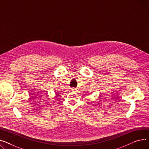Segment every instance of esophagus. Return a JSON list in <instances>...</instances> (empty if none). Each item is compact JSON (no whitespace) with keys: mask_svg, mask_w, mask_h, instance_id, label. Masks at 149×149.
<instances>
[{"mask_svg":"<svg viewBox=\"0 0 149 149\" xmlns=\"http://www.w3.org/2000/svg\"><path fill=\"white\" fill-rule=\"evenodd\" d=\"M72 91H73V92H76V89L74 88H72Z\"/></svg>","mask_w":149,"mask_h":149,"instance_id":"1","label":"esophagus"}]
</instances>
